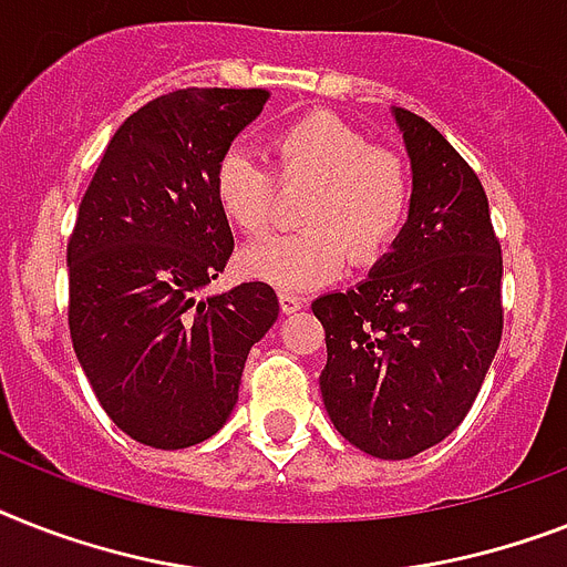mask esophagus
<instances>
[{
    "mask_svg": "<svg viewBox=\"0 0 567 567\" xmlns=\"http://www.w3.org/2000/svg\"><path fill=\"white\" fill-rule=\"evenodd\" d=\"M279 306H282L285 315H293V311H299V308L306 306V302H302V297H297V293L279 291Z\"/></svg>",
    "mask_w": 567,
    "mask_h": 567,
    "instance_id": "obj_1",
    "label": "esophagus"
}]
</instances>
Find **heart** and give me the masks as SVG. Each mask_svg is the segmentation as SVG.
I'll return each instance as SVG.
<instances>
[{"label":"heart","instance_id":"obj_1","mask_svg":"<svg viewBox=\"0 0 567 567\" xmlns=\"http://www.w3.org/2000/svg\"><path fill=\"white\" fill-rule=\"evenodd\" d=\"M274 174L244 151L220 156L212 195L220 215L247 236L274 220L276 179L311 183L302 206L308 229L276 233L241 252V270L279 291H306L347 268L370 265L390 250L411 215V172L399 154L372 145L358 127L331 113H306L274 133Z\"/></svg>","mask_w":567,"mask_h":567}]
</instances>
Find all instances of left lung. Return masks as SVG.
<instances>
[{
  "label": "left lung",
  "mask_w": 567,
  "mask_h": 567,
  "mask_svg": "<svg viewBox=\"0 0 567 567\" xmlns=\"http://www.w3.org/2000/svg\"><path fill=\"white\" fill-rule=\"evenodd\" d=\"M413 163L411 218L352 291L311 311L326 331V411L355 449L408 460L466 419L504 331V256L475 168L395 107Z\"/></svg>",
  "instance_id": "1"
}]
</instances>
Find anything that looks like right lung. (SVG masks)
Here are the masks:
<instances>
[{
    "label": "right lung",
    "instance_id": "obj_1",
    "mask_svg": "<svg viewBox=\"0 0 567 567\" xmlns=\"http://www.w3.org/2000/svg\"><path fill=\"white\" fill-rule=\"evenodd\" d=\"M268 90L186 86L110 140L69 236V334L101 408L151 449L209 440L238 402L244 361L279 317L268 282L200 291L233 233L212 172Z\"/></svg>",
    "mask_w": 567,
    "mask_h": 567
}]
</instances>
